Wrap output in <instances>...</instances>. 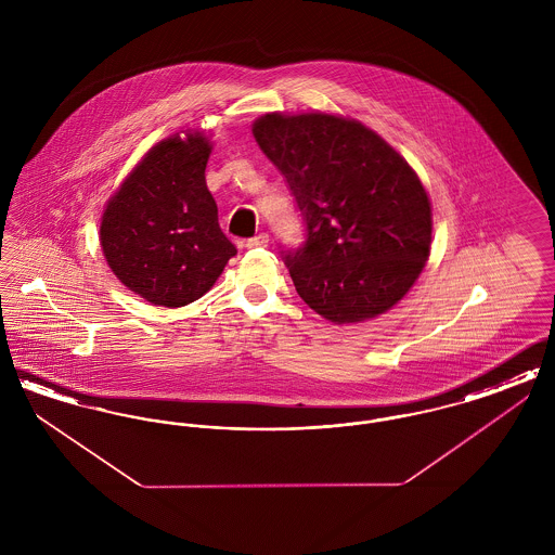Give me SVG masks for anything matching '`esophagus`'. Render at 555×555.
I'll use <instances>...</instances> for the list:
<instances>
[{
	"label": "esophagus",
	"mask_w": 555,
	"mask_h": 555,
	"mask_svg": "<svg viewBox=\"0 0 555 555\" xmlns=\"http://www.w3.org/2000/svg\"><path fill=\"white\" fill-rule=\"evenodd\" d=\"M266 245H268V235H266V233H260V235H256V237L247 238V241H245V247H247V249L266 247Z\"/></svg>",
	"instance_id": "34e87169"
}]
</instances>
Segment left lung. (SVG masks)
<instances>
[{
    "label": "left lung",
    "mask_w": 555,
    "mask_h": 555,
    "mask_svg": "<svg viewBox=\"0 0 555 555\" xmlns=\"http://www.w3.org/2000/svg\"><path fill=\"white\" fill-rule=\"evenodd\" d=\"M254 137L295 197L304 243L283 247L299 297L345 324L378 317L428 260L430 204L408 162L364 125L266 114Z\"/></svg>",
    "instance_id": "1"
}]
</instances>
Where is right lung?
<instances>
[{
    "label": "right lung",
    "mask_w": 555,
    "mask_h": 555,
    "mask_svg": "<svg viewBox=\"0 0 555 555\" xmlns=\"http://www.w3.org/2000/svg\"><path fill=\"white\" fill-rule=\"evenodd\" d=\"M206 137L156 145L109 199L102 249L112 272L154 306L181 308L210 291L237 254L206 185Z\"/></svg>",
    "instance_id": "1"
}]
</instances>
